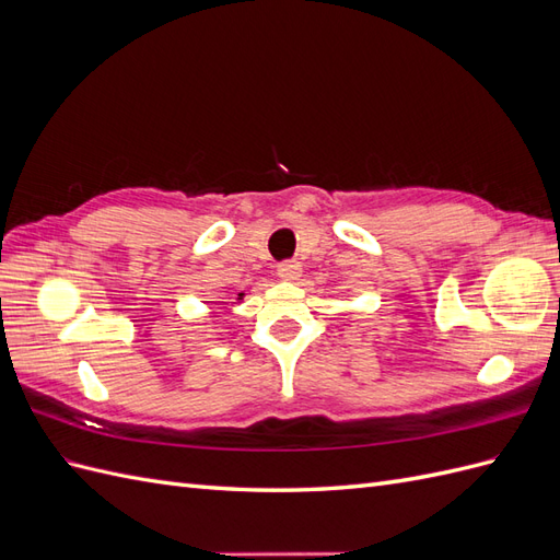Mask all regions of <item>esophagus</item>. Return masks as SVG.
I'll return each mask as SVG.
<instances>
[{
  "label": "esophagus",
  "mask_w": 560,
  "mask_h": 560,
  "mask_svg": "<svg viewBox=\"0 0 560 560\" xmlns=\"http://www.w3.org/2000/svg\"><path fill=\"white\" fill-rule=\"evenodd\" d=\"M278 276L282 278V280H287V282H294V280H299L301 278V264L299 261H282V264H278Z\"/></svg>",
  "instance_id": "esophagus-1"
}]
</instances>
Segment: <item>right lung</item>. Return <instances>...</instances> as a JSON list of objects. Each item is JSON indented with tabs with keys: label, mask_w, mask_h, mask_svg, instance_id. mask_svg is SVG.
<instances>
[{
	"label": "right lung",
	"mask_w": 560,
	"mask_h": 560,
	"mask_svg": "<svg viewBox=\"0 0 560 560\" xmlns=\"http://www.w3.org/2000/svg\"><path fill=\"white\" fill-rule=\"evenodd\" d=\"M238 299H243V294H238Z\"/></svg>",
	"instance_id": "add662e5"
}]
</instances>
